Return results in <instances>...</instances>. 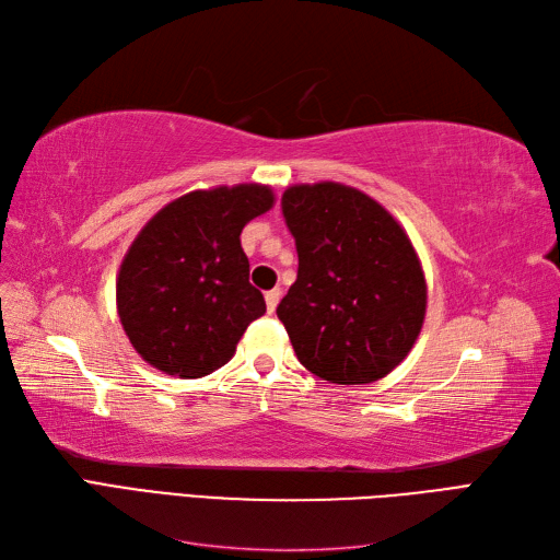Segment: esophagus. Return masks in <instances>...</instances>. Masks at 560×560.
<instances>
[{
  "mask_svg": "<svg viewBox=\"0 0 560 560\" xmlns=\"http://www.w3.org/2000/svg\"><path fill=\"white\" fill-rule=\"evenodd\" d=\"M278 301H280V290H270V292H266V308H268V313H276V308H278Z\"/></svg>",
  "mask_w": 560,
  "mask_h": 560,
  "instance_id": "34e87169",
  "label": "esophagus"
}]
</instances>
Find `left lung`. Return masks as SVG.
Instances as JSON below:
<instances>
[{"label":"left lung","instance_id":"8db88e82","mask_svg":"<svg viewBox=\"0 0 560 560\" xmlns=\"http://www.w3.org/2000/svg\"><path fill=\"white\" fill-rule=\"evenodd\" d=\"M299 276L278 317L299 362L338 385H366L397 369L418 341L428 282L404 226L378 200L341 182L282 194Z\"/></svg>","mask_w":560,"mask_h":560}]
</instances>
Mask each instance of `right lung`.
<instances>
[{
    "mask_svg": "<svg viewBox=\"0 0 560 560\" xmlns=\"http://www.w3.org/2000/svg\"><path fill=\"white\" fill-rule=\"evenodd\" d=\"M273 206L268 184L196 189L135 235L116 276V313L147 364L200 378L233 358L249 322L266 313L241 233Z\"/></svg>",
    "mask_w": 560,
    "mask_h": 560,
    "instance_id": "add662e5",
    "label": "right lung"
}]
</instances>
